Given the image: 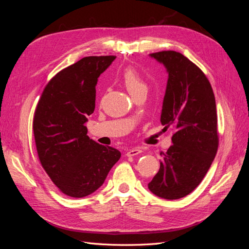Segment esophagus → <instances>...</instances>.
Instances as JSON below:
<instances>
[{"label": "esophagus", "mask_w": 249, "mask_h": 249, "mask_svg": "<svg viewBox=\"0 0 249 249\" xmlns=\"http://www.w3.org/2000/svg\"><path fill=\"white\" fill-rule=\"evenodd\" d=\"M140 153H142V149H141L140 147H133V148L127 150L125 155H126L127 157H133V156L139 155Z\"/></svg>", "instance_id": "1"}]
</instances>
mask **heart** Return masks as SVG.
<instances>
[{
	"instance_id": "1",
	"label": "heart",
	"mask_w": 249,
	"mask_h": 249,
	"mask_svg": "<svg viewBox=\"0 0 249 249\" xmlns=\"http://www.w3.org/2000/svg\"><path fill=\"white\" fill-rule=\"evenodd\" d=\"M122 81L132 97L140 92L147 91L146 83L141 78L139 72L134 69H126L123 73Z\"/></svg>"
}]
</instances>
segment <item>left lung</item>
<instances>
[{
    "instance_id": "obj_1",
    "label": "left lung",
    "mask_w": 249,
    "mask_h": 249,
    "mask_svg": "<svg viewBox=\"0 0 249 249\" xmlns=\"http://www.w3.org/2000/svg\"><path fill=\"white\" fill-rule=\"evenodd\" d=\"M149 57L166 69L160 120L165 127H175L176 133L148 189L161 198L178 199L200 184L216 156L215 96L205 73L180 53L163 51Z\"/></svg>"
}]
</instances>
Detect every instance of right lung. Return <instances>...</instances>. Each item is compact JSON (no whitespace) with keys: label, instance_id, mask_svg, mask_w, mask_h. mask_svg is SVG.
Segmentation results:
<instances>
[{"label":"right lung","instance_id":"1","mask_svg":"<svg viewBox=\"0 0 249 249\" xmlns=\"http://www.w3.org/2000/svg\"><path fill=\"white\" fill-rule=\"evenodd\" d=\"M115 56H90L53 78L37 105L33 131L40 163L59 190L84 197L104 184L120 152L90 139L87 116L95 108L97 79Z\"/></svg>","mask_w":249,"mask_h":249}]
</instances>
